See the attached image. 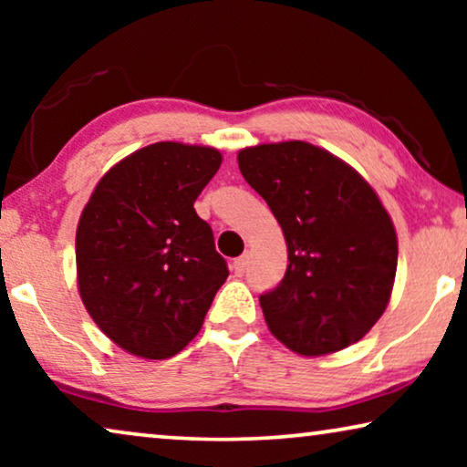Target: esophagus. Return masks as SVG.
Segmentation results:
<instances>
[{"instance_id":"esophagus-1","label":"esophagus","mask_w":467,"mask_h":467,"mask_svg":"<svg viewBox=\"0 0 467 467\" xmlns=\"http://www.w3.org/2000/svg\"><path fill=\"white\" fill-rule=\"evenodd\" d=\"M246 265H248V254H242V257L234 259V264H232V270H234L235 276H242V274L246 272Z\"/></svg>"}]
</instances>
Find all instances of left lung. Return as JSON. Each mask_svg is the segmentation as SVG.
I'll return each mask as SVG.
<instances>
[{
	"label": "left lung",
	"instance_id": "1",
	"mask_svg": "<svg viewBox=\"0 0 467 467\" xmlns=\"http://www.w3.org/2000/svg\"><path fill=\"white\" fill-rule=\"evenodd\" d=\"M244 181L283 227L285 278L261 293L267 327L299 355H327L361 340L385 312L398 238L374 189L308 142L238 152Z\"/></svg>",
	"mask_w": 467,
	"mask_h": 467
}]
</instances>
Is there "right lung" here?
I'll list each match as a JSON object with an SVG mask.
<instances>
[{
  "label": "right lung",
  "mask_w": 467,
  "mask_h": 467,
  "mask_svg": "<svg viewBox=\"0 0 467 467\" xmlns=\"http://www.w3.org/2000/svg\"><path fill=\"white\" fill-rule=\"evenodd\" d=\"M219 168L221 152L208 146L150 144L114 165L82 210V304L127 353H181L229 276L213 227L193 208Z\"/></svg>",
  "instance_id": "add662e5"
}]
</instances>
